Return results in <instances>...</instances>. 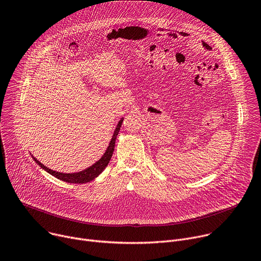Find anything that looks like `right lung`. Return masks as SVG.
Listing matches in <instances>:
<instances>
[{
	"label": "right lung",
	"mask_w": 261,
	"mask_h": 261,
	"mask_svg": "<svg viewBox=\"0 0 261 261\" xmlns=\"http://www.w3.org/2000/svg\"><path fill=\"white\" fill-rule=\"evenodd\" d=\"M123 119H121L117 126H116V129L114 132V135L111 139V142L105 152V154H103L101 156V159L96 162L93 166H91L90 168L84 170V171H81L79 173H74V174H64V173H59V172H56V171H52L50 169H48L47 167H45L43 164H41L39 161H37L35 158L34 161L43 169L45 170L47 173H49L50 175L55 176L56 178L60 179V180H63L65 182H69V183H75V184H80V183H86V182H89L91 180H93L94 178H96L103 170H105V168L108 166L111 158H112V154H113V151H114V147H115V141H116V138L118 136V133H119V129L121 127V123H122Z\"/></svg>",
	"instance_id": "obj_1"
}]
</instances>
